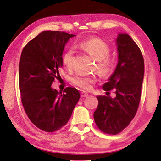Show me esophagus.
<instances>
[{"mask_svg": "<svg viewBox=\"0 0 161 161\" xmlns=\"http://www.w3.org/2000/svg\"><path fill=\"white\" fill-rule=\"evenodd\" d=\"M88 93H86V92H82V93H81V97H88Z\"/></svg>", "mask_w": 161, "mask_h": 161, "instance_id": "obj_1", "label": "esophagus"}]
</instances>
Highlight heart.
I'll return each mask as SVG.
<instances>
[{
	"instance_id": "1",
	"label": "heart",
	"mask_w": 161,
	"mask_h": 161,
	"mask_svg": "<svg viewBox=\"0 0 161 161\" xmlns=\"http://www.w3.org/2000/svg\"><path fill=\"white\" fill-rule=\"evenodd\" d=\"M82 48L89 53L97 61V69L104 75H109L114 67V61L109 57L110 49L108 44L98 38H90L82 41L80 43ZM74 49L69 47L63 56V62L67 67H70L73 64ZM70 82L82 90H89L92 84L96 82V78L93 75H84L75 74L70 78Z\"/></svg>"
}]
</instances>
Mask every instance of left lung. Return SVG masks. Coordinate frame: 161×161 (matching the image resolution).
Here are the masks:
<instances>
[{
  "mask_svg": "<svg viewBox=\"0 0 161 161\" xmlns=\"http://www.w3.org/2000/svg\"><path fill=\"white\" fill-rule=\"evenodd\" d=\"M118 63L108 82L102 86L106 92L114 89L116 96H97L98 105L94 119L100 130L108 134L119 133L128 126L137 112L145 64L142 53L132 38L125 33L118 34L116 40ZM109 94V92H107Z\"/></svg>",
  "mask_w": 161,
  "mask_h": 161,
  "instance_id": "obj_1",
  "label": "left lung"
}]
</instances>
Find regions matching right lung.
Masks as SVG:
<instances>
[{"instance_id": "obj_1", "label": "right lung", "mask_w": 161, "mask_h": 161, "mask_svg": "<svg viewBox=\"0 0 161 161\" xmlns=\"http://www.w3.org/2000/svg\"><path fill=\"white\" fill-rule=\"evenodd\" d=\"M75 36L58 31H45L28 42L19 61V84L23 106L31 122L38 129L53 132L67 123L80 98L76 88L64 92L51 88L63 66V52Z\"/></svg>"}]
</instances>
